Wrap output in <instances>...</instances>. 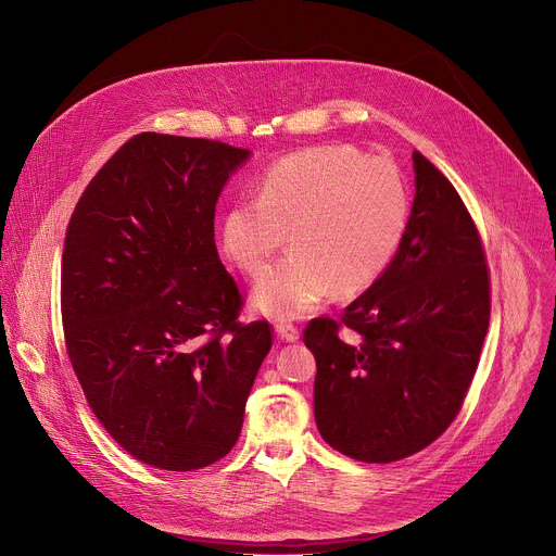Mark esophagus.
<instances>
[{
	"instance_id": "obj_1",
	"label": "esophagus",
	"mask_w": 556,
	"mask_h": 556,
	"mask_svg": "<svg viewBox=\"0 0 556 556\" xmlns=\"http://www.w3.org/2000/svg\"><path fill=\"white\" fill-rule=\"evenodd\" d=\"M276 332H278V338L285 342H298V338H300L298 326H293L291 321H278Z\"/></svg>"
}]
</instances>
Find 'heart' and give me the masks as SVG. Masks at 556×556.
I'll return each instance as SVG.
<instances>
[{
	"mask_svg": "<svg viewBox=\"0 0 556 556\" xmlns=\"http://www.w3.org/2000/svg\"><path fill=\"white\" fill-rule=\"evenodd\" d=\"M409 220V192L399 166L351 147H317L278 160L258 199L237 201L220 224V245L248 276L269 269L254 304L271 317H300L332 293L355 298L392 265Z\"/></svg>",
	"mask_w": 556,
	"mask_h": 556,
	"instance_id": "1",
	"label": "heart"
}]
</instances>
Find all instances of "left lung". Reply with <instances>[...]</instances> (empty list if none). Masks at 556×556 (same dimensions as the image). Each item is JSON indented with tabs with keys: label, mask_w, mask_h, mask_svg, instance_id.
<instances>
[{
	"label": "left lung",
	"mask_w": 556,
	"mask_h": 556,
	"mask_svg": "<svg viewBox=\"0 0 556 556\" xmlns=\"http://www.w3.org/2000/svg\"><path fill=\"white\" fill-rule=\"evenodd\" d=\"M416 197L386 274L340 319L313 317V405L321 438L362 463H396L454 422L491 317V274L473 216L454 184L412 153ZM350 330V338L341 336Z\"/></svg>",
	"instance_id": "8db88e82"
}]
</instances>
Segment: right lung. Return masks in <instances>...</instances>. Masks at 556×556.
<instances>
[{
  "instance_id": "1",
  "label": "right lung",
  "mask_w": 556,
  "mask_h": 556,
  "mask_svg": "<svg viewBox=\"0 0 556 556\" xmlns=\"http://www.w3.org/2000/svg\"><path fill=\"white\" fill-rule=\"evenodd\" d=\"M248 149L138 134L83 190L65 230L61 317L93 416L136 460L194 471L232 452L271 324L218 261L214 207Z\"/></svg>"
}]
</instances>
